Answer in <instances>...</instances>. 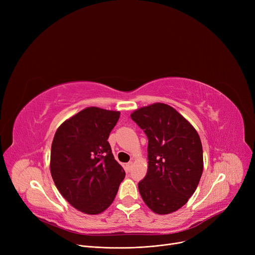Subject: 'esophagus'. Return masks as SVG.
I'll use <instances>...</instances> for the list:
<instances>
[{"mask_svg": "<svg viewBox=\"0 0 255 255\" xmlns=\"http://www.w3.org/2000/svg\"><path fill=\"white\" fill-rule=\"evenodd\" d=\"M131 168H132V162H128V163L126 164V169H127L128 171H130Z\"/></svg>", "mask_w": 255, "mask_h": 255, "instance_id": "obj_1", "label": "esophagus"}]
</instances>
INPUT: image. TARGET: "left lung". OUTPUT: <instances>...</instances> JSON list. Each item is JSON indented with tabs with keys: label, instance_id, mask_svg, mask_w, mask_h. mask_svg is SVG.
I'll list each match as a JSON object with an SVG mask.
<instances>
[{
	"label": "left lung",
	"instance_id": "left-lung-1",
	"mask_svg": "<svg viewBox=\"0 0 255 255\" xmlns=\"http://www.w3.org/2000/svg\"><path fill=\"white\" fill-rule=\"evenodd\" d=\"M148 143V172L138 183L144 204L164 215L182 208L204 169L203 145L194 127L175 109L154 103L131 114Z\"/></svg>",
	"mask_w": 255,
	"mask_h": 255
}]
</instances>
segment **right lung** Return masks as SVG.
Returning a JSON list of instances; mask_svg holds the SVG:
<instances>
[{"label":"right lung","mask_w":255,"mask_h":255,"mask_svg":"<svg viewBox=\"0 0 255 255\" xmlns=\"http://www.w3.org/2000/svg\"><path fill=\"white\" fill-rule=\"evenodd\" d=\"M119 118L120 112L88 107L66 120L51 143L50 172L58 190L90 215L112 205L125 178L107 141Z\"/></svg>","instance_id":"obj_1"}]
</instances>
